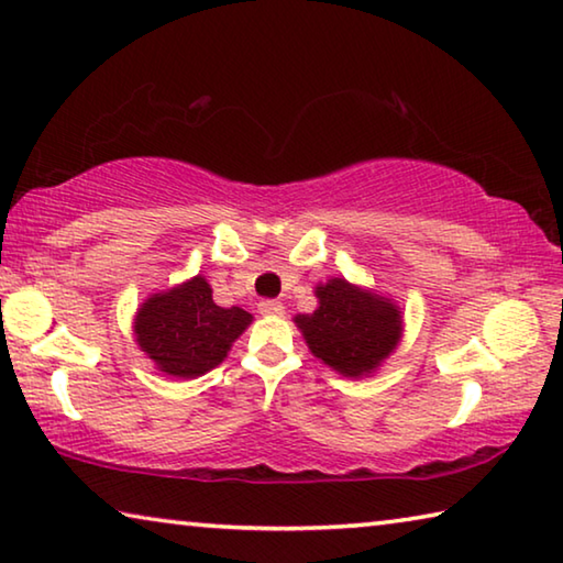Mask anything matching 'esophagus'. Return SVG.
Wrapping results in <instances>:
<instances>
[{
    "instance_id": "obj_1",
    "label": "esophagus",
    "mask_w": 563,
    "mask_h": 563,
    "mask_svg": "<svg viewBox=\"0 0 563 563\" xmlns=\"http://www.w3.org/2000/svg\"><path fill=\"white\" fill-rule=\"evenodd\" d=\"M258 312H261L263 318H280L283 312H285V308H283L280 300H261L258 302Z\"/></svg>"
}]
</instances>
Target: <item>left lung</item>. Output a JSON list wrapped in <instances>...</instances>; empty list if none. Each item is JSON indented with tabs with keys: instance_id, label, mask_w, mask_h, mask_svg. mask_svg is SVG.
<instances>
[{
	"instance_id": "obj_1",
	"label": "left lung",
	"mask_w": 563,
	"mask_h": 563,
	"mask_svg": "<svg viewBox=\"0 0 563 563\" xmlns=\"http://www.w3.org/2000/svg\"><path fill=\"white\" fill-rule=\"evenodd\" d=\"M316 310L292 318L312 355L350 379L377 373L402 340V308L345 278L316 285Z\"/></svg>"
}]
</instances>
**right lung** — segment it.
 Instances as JSON below:
<instances>
[{
  "label": "right lung",
  "instance_id": "right-lung-1",
  "mask_svg": "<svg viewBox=\"0 0 563 563\" xmlns=\"http://www.w3.org/2000/svg\"><path fill=\"white\" fill-rule=\"evenodd\" d=\"M253 322L243 308H221L203 275L148 295L133 316V338L158 373L196 379L228 357Z\"/></svg>",
  "mask_w": 563,
  "mask_h": 563
}]
</instances>
